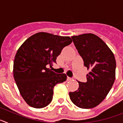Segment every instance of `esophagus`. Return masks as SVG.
<instances>
[{
  "label": "esophagus",
  "instance_id": "34e87169",
  "mask_svg": "<svg viewBox=\"0 0 123 123\" xmlns=\"http://www.w3.org/2000/svg\"><path fill=\"white\" fill-rule=\"evenodd\" d=\"M73 79V78H69V77H68V78H67V80H68V81H71Z\"/></svg>",
  "mask_w": 123,
  "mask_h": 123
}]
</instances>
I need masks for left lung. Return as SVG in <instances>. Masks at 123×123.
<instances>
[{"mask_svg":"<svg viewBox=\"0 0 123 123\" xmlns=\"http://www.w3.org/2000/svg\"><path fill=\"white\" fill-rule=\"evenodd\" d=\"M71 38L90 72L87 74V82L78 81L79 88L69 92V98L79 108H94L104 100L113 85L115 56L108 45L94 34H83Z\"/></svg>","mask_w":123,"mask_h":123,"instance_id":"8db88e82","label":"left lung"}]
</instances>
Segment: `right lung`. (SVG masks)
I'll list each match as a JSON object with an SVG mask.
<instances>
[{"instance_id": "1", "label": "right lung", "mask_w": 123, "mask_h": 123, "mask_svg": "<svg viewBox=\"0 0 123 123\" xmlns=\"http://www.w3.org/2000/svg\"><path fill=\"white\" fill-rule=\"evenodd\" d=\"M71 42L68 36L41 32L29 37L18 49L13 62V77L29 106H47L53 98L54 86L67 80L65 73H55L47 65L56 63L63 49Z\"/></svg>"}]
</instances>
